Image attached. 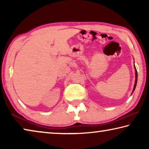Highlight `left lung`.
I'll use <instances>...</instances> for the list:
<instances>
[{
	"instance_id": "8db88e82",
	"label": "left lung",
	"mask_w": 149,
	"mask_h": 149,
	"mask_svg": "<svg viewBox=\"0 0 149 149\" xmlns=\"http://www.w3.org/2000/svg\"><path fill=\"white\" fill-rule=\"evenodd\" d=\"M135 78H136V79H135V82L134 87H133V91H134L135 89L136 85H137V70H135Z\"/></svg>"
}]
</instances>
